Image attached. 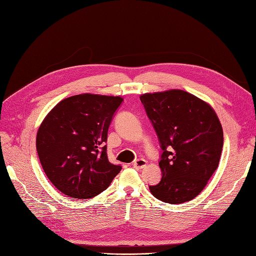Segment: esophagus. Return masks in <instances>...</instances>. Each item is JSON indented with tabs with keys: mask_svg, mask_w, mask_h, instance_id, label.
<instances>
[{
	"mask_svg": "<svg viewBox=\"0 0 256 256\" xmlns=\"http://www.w3.org/2000/svg\"><path fill=\"white\" fill-rule=\"evenodd\" d=\"M132 164H134V167L136 169H142L145 167V166H146V160H143V158H139V160H134Z\"/></svg>",
	"mask_w": 256,
	"mask_h": 256,
	"instance_id": "esophagus-1",
	"label": "esophagus"
}]
</instances>
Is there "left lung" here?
I'll return each mask as SVG.
<instances>
[{"mask_svg":"<svg viewBox=\"0 0 256 256\" xmlns=\"http://www.w3.org/2000/svg\"><path fill=\"white\" fill-rule=\"evenodd\" d=\"M140 99L162 150V176L150 190L167 204L190 202L218 166L224 142L218 117L208 102L181 89L146 92Z\"/></svg>","mask_w":256,"mask_h":256,"instance_id":"obj_1","label":"left lung"}]
</instances>
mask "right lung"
Returning a JSON list of instances; mask_svg holds the SVG:
<instances>
[{"instance_id": "obj_1", "label": "right lung", "mask_w": 256, "mask_h": 256, "mask_svg": "<svg viewBox=\"0 0 256 256\" xmlns=\"http://www.w3.org/2000/svg\"><path fill=\"white\" fill-rule=\"evenodd\" d=\"M120 96L82 94L54 106L40 124L36 150L40 164L54 188L64 195L92 198L106 190L120 166L108 162V130Z\"/></svg>"}]
</instances>
